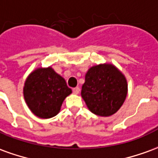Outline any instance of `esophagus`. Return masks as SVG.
<instances>
[{
  "label": "esophagus",
  "mask_w": 158,
  "mask_h": 158,
  "mask_svg": "<svg viewBox=\"0 0 158 158\" xmlns=\"http://www.w3.org/2000/svg\"><path fill=\"white\" fill-rule=\"evenodd\" d=\"M79 91H80V89H79V87H75V88L73 89V92L74 93V94H79Z\"/></svg>",
  "instance_id": "34e87169"
}]
</instances>
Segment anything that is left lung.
Segmentation results:
<instances>
[{"mask_svg": "<svg viewBox=\"0 0 158 158\" xmlns=\"http://www.w3.org/2000/svg\"><path fill=\"white\" fill-rule=\"evenodd\" d=\"M128 93L125 77L113 64L93 66L85 74L81 96L96 115L108 117L117 113Z\"/></svg>", "mask_w": 158, "mask_h": 158, "instance_id": "obj_1", "label": "left lung"}]
</instances>
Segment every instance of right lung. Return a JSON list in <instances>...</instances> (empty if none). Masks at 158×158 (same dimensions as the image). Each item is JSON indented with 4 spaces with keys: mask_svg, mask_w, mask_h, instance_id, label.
<instances>
[{
    "mask_svg": "<svg viewBox=\"0 0 158 158\" xmlns=\"http://www.w3.org/2000/svg\"><path fill=\"white\" fill-rule=\"evenodd\" d=\"M72 93L65 79L53 69L40 68L26 79L23 96L30 111L40 118H50L60 112L66 97Z\"/></svg>",
    "mask_w": 158,
    "mask_h": 158,
    "instance_id": "right-lung-1",
    "label": "right lung"
}]
</instances>
